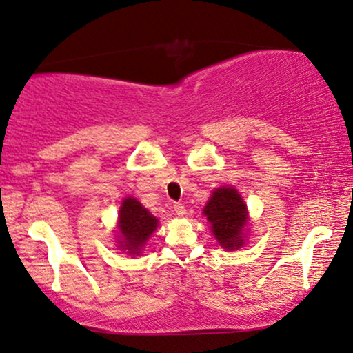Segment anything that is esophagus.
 <instances>
[{
	"label": "esophagus",
	"instance_id": "esophagus-1",
	"mask_svg": "<svg viewBox=\"0 0 353 353\" xmlns=\"http://www.w3.org/2000/svg\"><path fill=\"white\" fill-rule=\"evenodd\" d=\"M174 213H176L177 216H184L185 214V206L182 203H174Z\"/></svg>",
	"mask_w": 353,
	"mask_h": 353
}]
</instances>
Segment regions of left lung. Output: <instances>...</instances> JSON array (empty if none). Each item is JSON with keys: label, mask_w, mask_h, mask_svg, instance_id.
<instances>
[{"label": "left lung", "mask_w": 353, "mask_h": 353, "mask_svg": "<svg viewBox=\"0 0 353 353\" xmlns=\"http://www.w3.org/2000/svg\"><path fill=\"white\" fill-rule=\"evenodd\" d=\"M203 213L210 221L211 231L225 250H236L243 245L242 231L247 223V205L232 187L213 192Z\"/></svg>", "instance_id": "left-lung-1"}]
</instances>
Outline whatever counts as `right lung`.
<instances>
[{
	"label": "right lung",
	"instance_id": "add662e5",
	"mask_svg": "<svg viewBox=\"0 0 353 353\" xmlns=\"http://www.w3.org/2000/svg\"><path fill=\"white\" fill-rule=\"evenodd\" d=\"M158 225V219L150 214L137 200L129 196L122 201L119 210V232L122 241L119 242L122 250H128L130 255H139L145 242L152 236Z\"/></svg>",
	"mask_w": 353,
	"mask_h": 353
}]
</instances>
